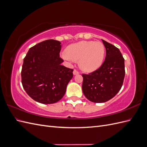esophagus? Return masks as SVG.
<instances>
[{"label":"esophagus","mask_w":147,"mask_h":147,"mask_svg":"<svg viewBox=\"0 0 147 147\" xmlns=\"http://www.w3.org/2000/svg\"><path fill=\"white\" fill-rule=\"evenodd\" d=\"M73 74H74V75H77V74H79V72H78V71L77 70L74 69V72H73Z\"/></svg>","instance_id":"34e87169"}]
</instances>
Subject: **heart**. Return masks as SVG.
I'll return each instance as SVG.
<instances>
[{
	"label": "heart",
	"mask_w": 147,
	"mask_h": 147,
	"mask_svg": "<svg viewBox=\"0 0 147 147\" xmlns=\"http://www.w3.org/2000/svg\"><path fill=\"white\" fill-rule=\"evenodd\" d=\"M105 49L100 42L81 41L70 45L62 55L67 61H79L80 68L85 72H93L102 65Z\"/></svg>",
	"instance_id": "obj_1"
}]
</instances>
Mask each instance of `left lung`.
I'll use <instances>...</instances> for the list:
<instances>
[{"instance_id": "1", "label": "left lung", "mask_w": 147, "mask_h": 147, "mask_svg": "<svg viewBox=\"0 0 147 147\" xmlns=\"http://www.w3.org/2000/svg\"><path fill=\"white\" fill-rule=\"evenodd\" d=\"M102 41L106 49L103 64L89 74H82L83 94L95 103L112 99L121 90L125 76L124 59L119 49L104 40Z\"/></svg>"}]
</instances>
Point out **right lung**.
Returning a JSON list of instances; mask_svg holds the SVG:
<instances>
[{"mask_svg": "<svg viewBox=\"0 0 147 147\" xmlns=\"http://www.w3.org/2000/svg\"><path fill=\"white\" fill-rule=\"evenodd\" d=\"M61 42L47 40L31 47L24 58L21 83L26 93L44 104H54L63 98L73 77L74 69L61 64Z\"/></svg>", "mask_w": 147, "mask_h": 147, "instance_id": "right-lung-1", "label": "right lung"}]
</instances>
